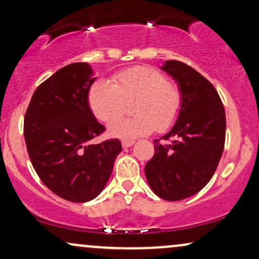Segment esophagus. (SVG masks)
I'll return each instance as SVG.
<instances>
[{
  "instance_id": "esophagus-1",
  "label": "esophagus",
  "mask_w": 259,
  "mask_h": 259,
  "mask_svg": "<svg viewBox=\"0 0 259 259\" xmlns=\"http://www.w3.org/2000/svg\"><path fill=\"white\" fill-rule=\"evenodd\" d=\"M134 144H135V141H134V140H123V141H121V146H123L124 148L132 147Z\"/></svg>"
}]
</instances>
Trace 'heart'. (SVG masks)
I'll use <instances>...</instances> for the list:
<instances>
[{"instance_id": "b5f03b06", "label": "heart", "mask_w": 259, "mask_h": 259, "mask_svg": "<svg viewBox=\"0 0 259 259\" xmlns=\"http://www.w3.org/2000/svg\"><path fill=\"white\" fill-rule=\"evenodd\" d=\"M130 102L133 117L116 121ZM88 103L99 120L116 121L108 126L109 135L132 140L173 126L183 107V90L156 68L135 65L113 74L111 84L95 81L89 89Z\"/></svg>"}]
</instances>
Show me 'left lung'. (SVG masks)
Here are the masks:
<instances>
[{"mask_svg":"<svg viewBox=\"0 0 259 259\" xmlns=\"http://www.w3.org/2000/svg\"><path fill=\"white\" fill-rule=\"evenodd\" d=\"M162 69L180 85L183 107L173 129L153 140L154 156L145 174L157 196L180 201L212 179L224 150L227 119L215 88L197 70L179 61H167Z\"/></svg>","mask_w":259,"mask_h":259,"instance_id":"obj_1","label":"left lung"}]
</instances>
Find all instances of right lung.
Listing matches in <instances>:
<instances>
[{
  "instance_id": "add662e5",
  "label": "right lung",
  "mask_w": 259,
  "mask_h": 259,
  "mask_svg": "<svg viewBox=\"0 0 259 259\" xmlns=\"http://www.w3.org/2000/svg\"><path fill=\"white\" fill-rule=\"evenodd\" d=\"M95 79L88 63L65 65L37 86L24 117L26 150L38 178L76 203L102 191L121 151L118 139L89 144L106 130L88 103Z\"/></svg>"
}]
</instances>
